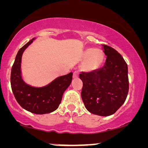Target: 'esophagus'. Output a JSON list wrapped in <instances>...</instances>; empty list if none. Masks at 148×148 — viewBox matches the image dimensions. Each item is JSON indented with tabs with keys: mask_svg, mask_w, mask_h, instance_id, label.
Returning a JSON list of instances; mask_svg holds the SVG:
<instances>
[{
	"mask_svg": "<svg viewBox=\"0 0 148 148\" xmlns=\"http://www.w3.org/2000/svg\"><path fill=\"white\" fill-rule=\"evenodd\" d=\"M79 77V72L77 71H75L73 73V77L74 78H77Z\"/></svg>",
	"mask_w": 148,
	"mask_h": 148,
	"instance_id": "esophagus-1",
	"label": "esophagus"
}]
</instances>
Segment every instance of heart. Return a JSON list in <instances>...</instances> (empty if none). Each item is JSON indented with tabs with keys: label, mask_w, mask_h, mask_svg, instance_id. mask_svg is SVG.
<instances>
[{
	"label": "heart",
	"mask_w": 148,
	"mask_h": 148,
	"mask_svg": "<svg viewBox=\"0 0 148 148\" xmlns=\"http://www.w3.org/2000/svg\"><path fill=\"white\" fill-rule=\"evenodd\" d=\"M83 58L86 59L84 65V69L86 71L90 72L97 69L101 66L104 56L101 50L88 49L84 52Z\"/></svg>",
	"instance_id": "b5f03b06"
}]
</instances>
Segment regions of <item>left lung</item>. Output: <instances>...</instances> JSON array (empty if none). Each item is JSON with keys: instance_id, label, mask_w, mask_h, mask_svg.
I'll list each match as a JSON object with an SVG mask.
<instances>
[{"instance_id": "1", "label": "left lung", "mask_w": 148, "mask_h": 148, "mask_svg": "<svg viewBox=\"0 0 148 148\" xmlns=\"http://www.w3.org/2000/svg\"><path fill=\"white\" fill-rule=\"evenodd\" d=\"M106 60L103 66L92 72H82L81 96L86 108L99 116L114 114L123 104L129 90L127 66L121 55L103 45Z\"/></svg>"}]
</instances>
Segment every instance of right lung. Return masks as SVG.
<instances>
[{
    "mask_svg": "<svg viewBox=\"0 0 148 148\" xmlns=\"http://www.w3.org/2000/svg\"><path fill=\"white\" fill-rule=\"evenodd\" d=\"M31 40L18 51L11 71V86L16 101L24 109L34 114L53 112L62 101L64 92L72 81L73 73L60 76L45 86L37 88L27 84L21 77V59Z\"/></svg>",
    "mask_w": 148,
    "mask_h": 148,
    "instance_id": "obj_1",
    "label": "right lung"
}]
</instances>
